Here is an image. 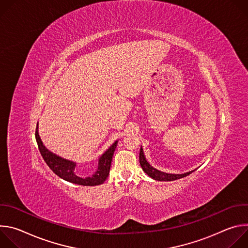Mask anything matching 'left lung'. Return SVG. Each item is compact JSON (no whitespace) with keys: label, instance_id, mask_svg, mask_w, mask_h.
<instances>
[{"label":"left lung","instance_id":"obj_1","mask_svg":"<svg viewBox=\"0 0 248 248\" xmlns=\"http://www.w3.org/2000/svg\"><path fill=\"white\" fill-rule=\"evenodd\" d=\"M139 163L141 168L144 170V172H146V174H148L150 178H152L155 181H160V182H171V181H175V180H180L185 178V176L190 174L191 172H193L195 170L185 172V173H169V172H165V171H161L157 169H155L154 167H152L146 160L145 156H144V152L142 149V146L140 148V152H139Z\"/></svg>","mask_w":248,"mask_h":248}]
</instances>
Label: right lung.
Returning <instances> with one entry per match:
<instances>
[{"mask_svg":"<svg viewBox=\"0 0 248 248\" xmlns=\"http://www.w3.org/2000/svg\"><path fill=\"white\" fill-rule=\"evenodd\" d=\"M35 137H36V141L38 144L39 151L46 162V164L49 166V168L58 175L61 179L79 186H94L102 185L106 179L108 178L112 159L114 156L115 149L117 147L118 141L115 142L106 150L98 160V168L96 171L88 176H82L78 173L77 170V163L74 161H70L67 159H64L62 157H60L59 155L51 152L49 149L45 147L43 144L42 140L39 136L38 132V124L36 127V131H35Z\"/></svg>","mask_w":248,"mask_h":248,"instance_id":"obj_1","label":"right lung"}]
</instances>
